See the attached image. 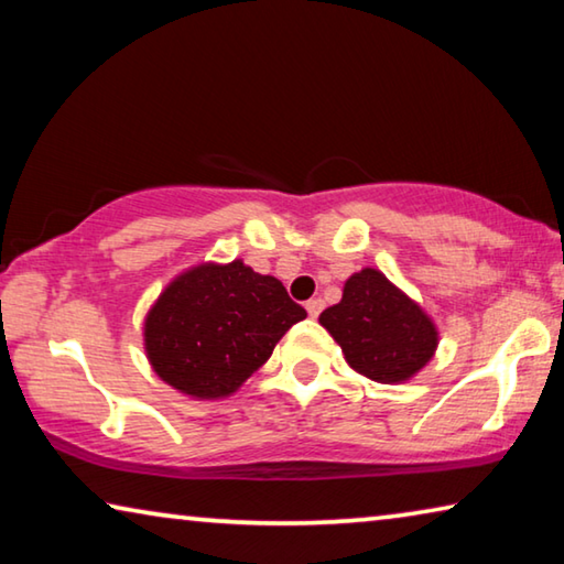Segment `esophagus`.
<instances>
[{"mask_svg": "<svg viewBox=\"0 0 564 564\" xmlns=\"http://www.w3.org/2000/svg\"><path fill=\"white\" fill-rule=\"evenodd\" d=\"M305 311H308L311 318H318V313L323 311V301L321 299H311L308 303H305Z\"/></svg>", "mask_w": 564, "mask_h": 564, "instance_id": "34e87169", "label": "esophagus"}]
</instances>
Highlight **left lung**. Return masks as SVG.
<instances>
[{
  "instance_id": "8db88e82",
  "label": "left lung",
  "mask_w": 564,
  "mask_h": 564,
  "mask_svg": "<svg viewBox=\"0 0 564 564\" xmlns=\"http://www.w3.org/2000/svg\"><path fill=\"white\" fill-rule=\"evenodd\" d=\"M348 366L376 383H405L437 348L433 318L378 269L352 273L340 303L321 313Z\"/></svg>"
}]
</instances>
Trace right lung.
I'll use <instances>...</instances> for the list:
<instances>
[{
	"label": "right lung",
	"instance_id": "add662e5",
	"mask_svg": "<svg viewBox=\"0 0 564 564\" xmlns=\"http://www.w3.org/2000/svg\"><path fill=\"white\" fill-rule=\"evenodd\" d=\"M305 311L273 275L241 259L178 273L144 321L154 373L178 393L216 400L236 393Z\"/></svg>",
	"mask_w": 564,
	"mask_h": 564
}]
</instances>
